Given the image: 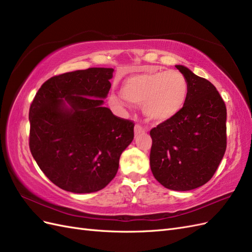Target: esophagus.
Wrapping results in <instances>:
<instances>
[{
  "mask_svg": "<svg viewBox=\"0 0 252 252\" xmlns=\"http://www.w3.org/2000/svg\"><path fill=\"white\" fill-rule=\"evenodd\" d=\"M144 131H145L144 128L141 125H135L134 126V133H135V135H138L140 133H143Z\"/></svg>",
  "mask_w": 252,
  "mask_h": 252,
  "instance_id": "34e87169",
  "label": "esophagus"
}]
</instances>
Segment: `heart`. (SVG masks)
<instances>
[{
	"mask_svg": "<svg viewBox=\"0 0 252 252\" xmlns=\"http://www.w3.org/2000/svg\"><path fill=\"white\" fill-rule=\"evenodd\" d=\"M122 94L129 102L143 105L150 121L162 123L174 118L185 106L188 83L175 70L139 73L125 80Z\"/></svg>",
	"mask_w": 252,
	"mask_h": 252,
	"instance_id": "b5f03b06",
	"label": "heart"
}]
</instances>
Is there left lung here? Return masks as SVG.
<instances>
[{
    "label": "left lung",
    "instance_id": "1",
    "mask_svg": "<svg viewBox=\"0 0 252 252\" xmlns=\"http://www.w3.org/2000/svg\"><path fill=\"white\" fill-rule=\"evenodd\" d=\"M188 83V96L174 118L150 130V168L158 183L186 191L206 184L224 157L226 105L217 88L188 68L175 66Z\"/></svg>",
    "mask_w": 252,
    "mask_h": 252
}]
</instances>
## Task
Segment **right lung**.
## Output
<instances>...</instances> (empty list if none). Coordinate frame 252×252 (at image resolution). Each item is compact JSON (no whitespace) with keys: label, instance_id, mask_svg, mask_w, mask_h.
Listing matches in <instances>:
<instances>
[{"label":"right lung","instance_id":"right-lung-1","mask_svg":"<svg viewBox=\"0 0 252 252\" xmlns=\"http://www.w3.org/2000/svg\"><path fill=\"white\" fill-rule=\"evenodd\" d=\"M112 72L88 68L55 75L30 105V151L44 174L66 191L90 193L107 186L133 140V122L102 106Z\"/></svg>","mask_w":252,"mask_h":252}]
</instances>
